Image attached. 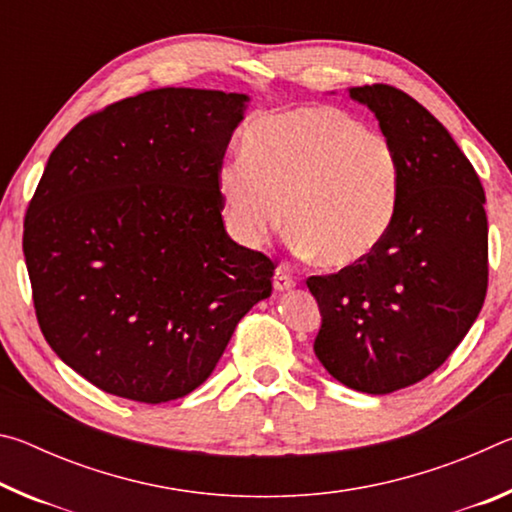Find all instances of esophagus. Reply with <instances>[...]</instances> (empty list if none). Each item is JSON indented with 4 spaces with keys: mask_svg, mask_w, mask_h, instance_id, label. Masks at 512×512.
I'll use <instances>...</instances> for the list:
<instances>
[{
    "mask_svg": "<svg viewBox=\"0 0 512 512\" xmlns=\"http://www.w3.org/2000/svg\"><path fill=\"white\" fill-rule=\"evenodd\" d=\"M273 287L275 291H289L296 287V280H293L287 266H277L273 275Z\"/></svg>",
    "mask_w": 512,
    "mask_h": 512,
    "instance_id": "34e87169",
    "label": "esophagus"
}]
</instances>
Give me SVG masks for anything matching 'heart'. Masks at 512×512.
Here are the masks:
<instances>
[{"label":"heart","mask_w":512,"mask_h":512,"mask_svg":"<svg viewBox=\"0 0 512 512\" xmlns=\"http://www.w3.org/2000/svg\"><path fill=\"white\" fill-rule=\"evenodd\" d=\"M225 225L259 248L289 225V244L327 268H350L384 244L400 205V158L350 112L307 106L253 121L241 158L216 171Z\"/></svg>","instance_id":"obj_1"}]
</instances>
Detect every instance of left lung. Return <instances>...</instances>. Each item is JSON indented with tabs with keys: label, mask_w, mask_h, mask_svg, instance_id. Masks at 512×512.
<instances>
[{
	"label": "left lung",
	"mask_w": 512,
	"mask_h": 512,
	"mask_svg": "<svg viewBox=\"0 0 512 512\" xmlns=\"http://www.w3.org/2000/svg\"><path fill=\"white\" fill-rule=\"evenodd\" d=\"M400 158L391 232L361 264L309 277L318 361L354 391L384 395L431 375L470 332L488 289L485 194L447 128L391 85L350 88Z\"/></svg>",
	"instance_id": "left-lung-1"
}]
</instances>
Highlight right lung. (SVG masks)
<instances>
[{"mask_svg":"<svg viewBox=\"0 0 512 512\" xmlns=\"http://www.w3.org/2000/svg\"><path fill=\"white\" fill-rule=\"evenodd\" d=\"M248 101L149 90L83 119L49 155L24 219L33 305L51 350L101 391L185 397L271 296L273 262L230 239L216 192Z\"/></svg>","mask_w":512,"mask_h":512,"instance_id":"right-lung-1","label":"right lung"}]
</instances>
